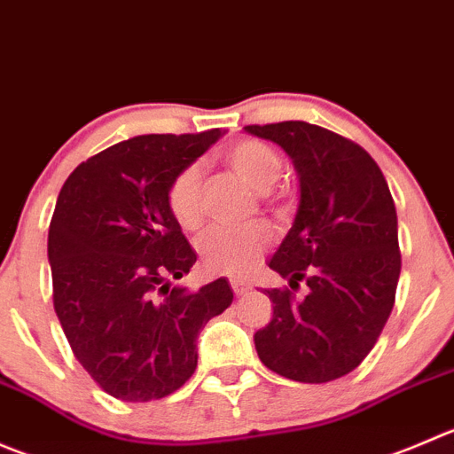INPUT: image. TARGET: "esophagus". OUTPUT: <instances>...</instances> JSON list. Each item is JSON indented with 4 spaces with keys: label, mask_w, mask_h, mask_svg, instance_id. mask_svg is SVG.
Here are the masks:
<instances>
[{
    "label": "esophagus",
    "mask_w": 454,
    "mask_h": 454,
    "mask_svg": "<svg viewBox=\"0 0 454 454\" xmlns=\"http://www.w3.org/2000/svg\"><path fill=\"white\" fill-rule=\"evenodd\" d=\"M231 286H232V293L235 294H246L250 290V284L248 281H239V279H232L231 281Z\"/></svg>",
    "instance_id": "34e87169"
}]
</instances>
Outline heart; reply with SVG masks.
<instances>
[{"label": "heart", "mask_w": 454, "mask_h": 454, "mask_svg": "<svg viewBox=\"0 0 454 454\" xmlns=\"http://www.w3.org/2000/svg\"><path fill=\"white\" fill-rule=\"evenodd\" d=\"M223 160L235 175H239L253 191L270 197V188L279 182L281 161L279 153L259 139H241L235 142ZM166 204L170 215L184 231H195L204 222V168L201 164H188L179 170L166 191ZM272 237L268 228L248 226L231 228L215 226L197 241V250L208 270L228 272V275H246L257 263L263 250L270 246Z\"/></svg>", "instance_id": "heart-1"}]
</instances>
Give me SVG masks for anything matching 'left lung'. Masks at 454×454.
<instances>
[{
    "label": "left lung",
    "instance_id": "obj_1",
    "mask_svg": "<svg viewBox=\"0 0 454 454\" xmlns=\"http://www.w3.org/2000/svg\"><path fill=\"white\" fill-rule=\"evenodd\" d=\"M244 130L284 148L297 170V215L268 266L290 288L308 286L303 299L266 290L272 319L254 333V348L286 380H339L371 353L395 306L402 254L393 195L375 160L333 130L306 121Z\"/></svg>",
    "mask_w": 454,
    "mask_h": 454
}]
</instances>
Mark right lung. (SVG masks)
Masks as SVG:
<instances>
[{"label":"right lung","instance_id":"obj_1","mask_svg":"<svg viewBox=\"0 0 454 454\" xmlns=\"http://www.w3.org/2000/svg\"><path fill=\"white\" fill-rule=\"evenodd\" d=\"M222 130L139 135L70 173L48 231L52 303L88 375L121 402L182 388L197 368V334L232 303L226 277L188 290L173 279L197 262L166 204L175 175Z\"/></svg>","mask_w":454,"mask_h":454}]
</instances>
